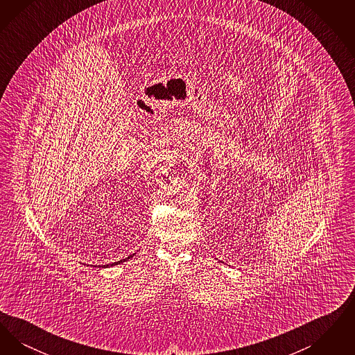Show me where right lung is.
Wrapping results in <instances>:
<instances>
[{"instance_id":"obj_1","label":"right lung","mask_w":355,"mask_h":355,"mask_svg":"<svg viewBox=\"0 0 355 355\" xmlns=\"http://www.w3.org/2000/svg\"><path fill=\"white\" fill-rule=\"evenodd\" d=\"M130 257H132V255H130ZM130 257H128V258H125V259H121V261H119V262H114V263H112L110 266H114V265H119V263H121V262H123V261H128V259H129ZM107 266H109V265H107Z\"/></svg>"}]
</instances>
